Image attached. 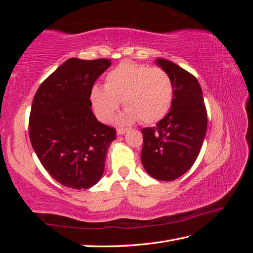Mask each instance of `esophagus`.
Segmentation results:
<instances>
[{
    "label": "esophagus",
    "instance_id": "34e87169",
    "mask_svg": "<svg viewBox=\"0 0 253 253\" xmlns=\"http://www.w3.org/2000/svg\"><path fill=\"white\" fill-rule=\"evenodd\" d=\"M127 131L126 128H118L117 129V135H124Z\"/></svg>",
    "mask_w": 253,
    "mask_h": 253
}]
</instances>
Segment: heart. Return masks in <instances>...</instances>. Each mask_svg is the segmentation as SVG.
I'll return each instance as SVG.
<instances>
[{"instance_id": "b5f03b06", "label": "heart", "mask_w": 253, "mask_h": 253, "mask_svg": "<svg viewBox=\"0 0 253 253\" xmlns=\"http://www.w3.org/2000/svg\"><path fill=\"white\" fill-rule=\"evenodd\" d=\"M173 91L172 80L163 69L124 61L108 72L105 87L93 85L90 100L101 122H110L123 101L127 109L119 123L132 124L142 119L149 125L169 113Z\"/></svg>"}]
</instances>
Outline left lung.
Returning <instances> with one entry per match:
<instances>
[{
  "label": "left lung",
  "instance_id": "left-lung-1",
  "mask_svg": "<svg viewBox=\"0 0 253 253\" xmlns=\"http://www.w3.org/2000/svg\"><path fill=\"white\" fill-rule=\"evenodd\" d=\"M155 63L173 84L170 110L154 127L143 128L140 161L158 181H174L194 164L208 127L202 89L193 75L174 62L156 59Z\"/></svg>",
  "mask_w": 253,
  "mask_h": 253
}]
</instances>
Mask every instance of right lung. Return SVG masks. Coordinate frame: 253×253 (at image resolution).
<instances>
[{"label": "right lung", "mask_w": 253, "mask_h": 253, "mask_svg": "<svg viewBox=\"0 0 253 253\" xmlns=\"http://www.w3.org/2000/svg\"><path fill=\"white\" fill-rule=\"evenodd\" d=\"M110 59H68L52 72L33 98L29 121L32 147L55 181L81 190L104 174L106 155L116 129L97 121L90 91Z\"/></svg>", "instance_id": "add662e5"}]
</instances>
